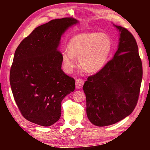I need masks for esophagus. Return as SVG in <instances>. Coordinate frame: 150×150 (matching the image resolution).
<instances>
[{"label": "esophagus", "mask_w": 150, "mask_h": 150, "mask_svg": "<svg viewBox=\"0 0 150 150\" xmlns=\"http://www.w3.org/2000/svg\"><path fill=\"white\" fill-rule=\"evenodd\" d=\"M84 84V81L82 79H76V89H82Z\"/></svg>", "instance_id": "obj_1"}]
</instances>
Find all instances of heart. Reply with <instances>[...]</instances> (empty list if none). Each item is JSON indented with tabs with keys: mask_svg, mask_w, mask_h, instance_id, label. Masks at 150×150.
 I'll return each instance as SVG.
<instances>
[{
	"mask_svg": "<svg viewBox=\"0 0 150 150\" xmlns=\"http://www.w3.org/2000/svg\"><path fill=\"white\" fill-rule=\"evenodd\" d=\"M67 50L61 53L63 69L70 72L75 66V58L88 73H95L104 67L112 50V42L108 35L96 32L76 34L67 44Z\"/></svg>",
	"mask_w": 150,
	"mask_h": 150,
	"instance_id": "b5f03b06",
	"label": "heart"
}]
</instances>
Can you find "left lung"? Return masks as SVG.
I'll return each mask as SVG.
<instances>
[{
	"mask_svg": "<svg viewBox=\"0 0 150 150\" xmlns=\"http://www.w3.org/2000/svg\"><path fill=\"white\" fill-rule=\"evenodd\" d=\"M114 26L120 31L117 50L83 85L87 117L97 126L114 124L132 113L142 81V62L134 36L126 28Z\"/></svg>",
	"mask_w": 150,
	"mask_h": 150,
	"instance_id": "left-lung-1",
	"label": "left lung"
}]
</instances>
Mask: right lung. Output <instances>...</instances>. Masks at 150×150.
Segmentation results:
<instances>
[{"mask_svg":"<svg viewBox=\"0 0 150 150\" xmlns=\"http://www.w3.org/2000/svg\"><path fill=\"white\" fill-rule=\"evenodd\" d=\"M79 23L55 19L35 28L16 49L10 70L14 100L26 120L50 126L60 118L61 102L75 89V81L61 69V35Z\"/></svg>","mask_w":150,"mask_h":150,"instance_id":"right-lung-1","label":"right lung"}]
</instances>
